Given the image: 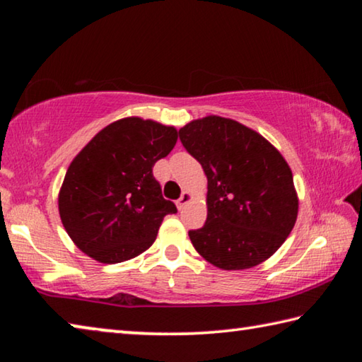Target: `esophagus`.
Wrapping results in <instances>:
<instances>
[{
  "label": "esophagus",
  "instance_id": "34e87169",
  "mask_svg": "<svg viewBox=\"0 0 362 362\" xmlns=\"http://www.w3.org/2000/svg\"><path fill=\"white\" fill-rule=\"evenodd\" d=\"M192 199H193V194L192 193L183 192L182 196L179 198V201H177V207H179V209H183V207H185Z\"/></svg>",
  "mask_w": 362,
  "mask_h": 362
}]
</instances>
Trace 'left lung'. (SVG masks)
Instances as JSON below:
<instances>
[{
    "instance_id": "8db88e82",
    "label": "left lung",
    "mask_w": 362,
    "mask_h": 362,
    "mask_svg": "<svg viewBox=\"0 0 362 362\" xmlns=\"http://www.w3.org/2000/svg\"><path fill=\"white\" fill-rule=\"evenodd\" d=\"M207 177V220L188 231L194 249L220 269H247L269 259L298 214L292 170L250 127L222 116L193 119L179 131Z\"/></svg>"
}]
</instances>
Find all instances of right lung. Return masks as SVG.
<instances>
[{"mask_svg": "<svg viewBox=\"0 0 362 362\" xmlns=\"http://www.w3.org/2000/svg\"><path fill=\"white\" fill-rule=\"evenodd\" d=\"M177 129L129 116L112 122L73 158L59 192V214L75 246L100 263H121L156 240L173 201L153 177Z\"/></svg>", "mask_w": 362, "mask_h": 362, "instance_id": "right-lung-1", "label": "right lung"}]
</instances>
